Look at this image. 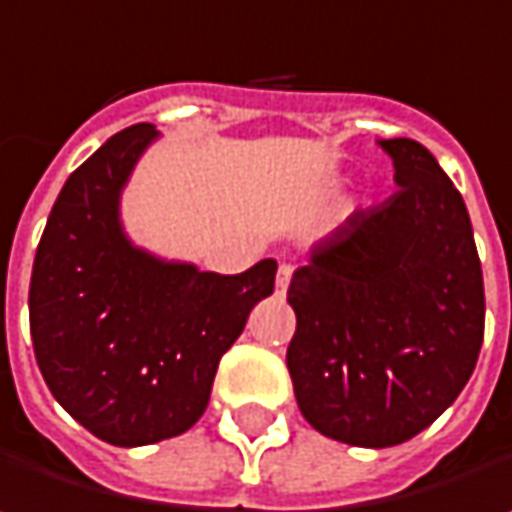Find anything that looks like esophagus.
I'll return each instance as SVG.
<instances>
[{
	"instance_id": "1",
	"label": "esophagus",
	"mask_w": 512,
	"mask_h": 512,
	"mask_svg": "<svg viewBox=\"0 0 512 512\" xmlns=\"http://www.w3.org/2000/svg\"><path fill=\"white\" fill-rule=\"evenodd\" d=\"M290 275H293V266H290V263H281V266H278V278H275V284H278V290H281V293L287 290Z\"/></svg>"
}]
</instances>
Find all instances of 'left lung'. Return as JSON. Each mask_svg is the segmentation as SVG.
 I'll return each instance as SVG.
<instances>
[{
  "label": "left lung",
  "instance_id": "left-lung-1",
  "mask_svg": "<svg viewBox=\"0 0 512 512\" xmlns=\"http://www.w3.org/2000/svg\"><path fill=\"white\" fill-rule=\"evenodd\" d=\"M397 192L356 210L293 272L287 370L329 439L391 448L465 388L483 344V272L465 201L436 156L382 139Z\"/></svg>",
  "mask_w": 512,
  "mask_h": 512
}]
</instances>
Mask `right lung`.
Wrapping results in <instances>:
<instances>
[{
    "label": "right lung",
    "instance_id": "add662e5",
    "mask_svg": "<svg viewBox=\"0 0 512 512\" xmlns=\"http://www.w3.org/2000/svg\"><path fill=\"white\" fill-rule=\"evenodd\" d=\"M151 124L112 136L52 204L29 284V329L52 397L97 439L136 448L186 433L207 409L219 358L275 287L272 257L240 275L136 249L118 198Z\"/></svg>",
    "mask_w": 512,
    "mask_h": 512
}]
</instances>
